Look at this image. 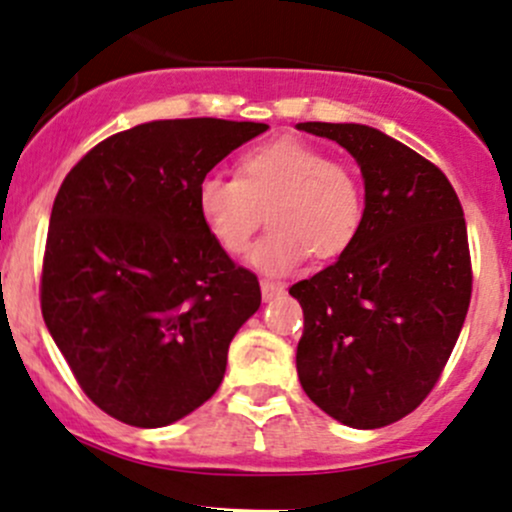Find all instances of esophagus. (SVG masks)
Masks as SVG:
<instances>
[{
  "mask_svg": "<svg viewBox=\"0 0 512 512\" xmlns=\"http://www.w3.org/2000/svg\"><path fill=\"white\" fill-rule=\"evenodd\" d=\"M260 289H262V299H265V301H272V299L282 297V294H284V284L270 282V279H262Z\"/></svg>",
  "mask_w": 512,
  "mask_h": 512,
  "instance_id": "esophagus-1",
  "label": "esophagus"
}]
</instances>
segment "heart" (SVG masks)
<instances>
[{"label": "heart", "mask_w": 512, "mask_h": 512, "mask_svg": "<svg viewBox=\"0 0 512 512\" xmlns=\"http://www.w3.org/2000/svg\"><path fill=\"white\" fill-rule=\"evenodd\" d=\"M363 206V186L348 166L292 137L247 149L238 179L208 174L196 186L198 218L230 255L250 247L270 208L272 230L247 260L267 277L292 274L311 252L319 260L346 252L363 223Z\"/></svg>", "instance_id": "1"}]
</instances>
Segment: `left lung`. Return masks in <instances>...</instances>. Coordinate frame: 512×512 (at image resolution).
I'll return each mask as SVG.
<instances>
[{"instance_id":"1","label":"left lung","mask_w":512,"mask_h":512,"mask_svg":"<svg viewBox=\"0 0 512 512\" xmlns=\"http://www.w3.org/2000/svg\"><path fill=\"white\" fill-rule=\"evenodd\" d=\"M360 166L363 223L336 262L289 289L304 309L299 383L328 417L380 429L437 385L471 301L466 220L449 179L380 129L299 122Z\"/></svg>"}]
</instances>
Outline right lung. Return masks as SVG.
Masks as SVG:
<instances>
[{
    "instance_id": "right-lung-1",
    "label": "right lung",
    "mask_w": 512,
    "mask_h": 512,
    "mask_svg": "<svg viewBox=\"0 0 512 512\" xmlns=\"http://www.w3.org/2000/svg\"><path fill=\"white\" fill-rule=\"evenodd\" d=\"M262 122L154 120L90 149L53 201L41 314L85 395L120 422H179L223 383L260 282L208 235L196 186Z\"/></svg>"
}]
</instances>
